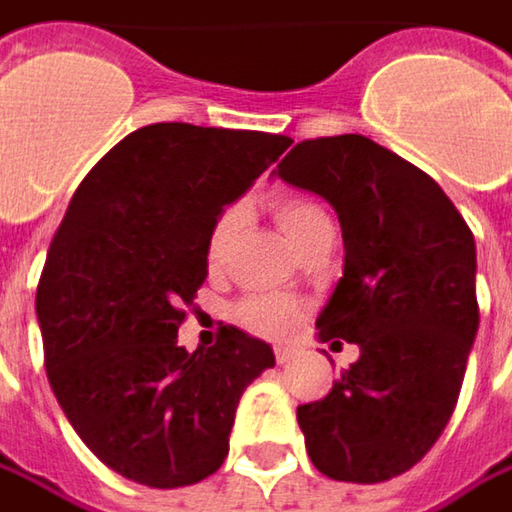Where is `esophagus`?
I'll return each instance as SVG.
<instances>
[{
    "label": "esophagus",
    "mask_w": 512,
    "mask_h": 512,
    "mask_svg": "<svg viewBox=\"0 0 512 512\" xmlns=\"http://www.w3.org/2000/svg\"><path fill=\"white\" fill-rule=\"evenodd\" d=\"M300 355V349L295 344H278L275 346V361L278 364H289V361H295Z\"/></svg>",
    "instance_id": "obj_1"
}]
</instances>
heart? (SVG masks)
Instances as JSON below:
<instances>
[{"instance_id":"1","label":"heart","mask_w":512,"mask_h":512,"mask_svg":"<svg viewBox=\"0 0 512 512\" xmlns=\"http://www.w3.org/2000/svg\"><path fill=\"white\" fill-rule=\"evenodd\" d=\"M272 212L278 217L280 229L292 243H298L303 234L309 232L315 223L326 220V212L315 200H306L298 194H286L272 203ZM243 223V209L240 206H229L223 209L220 217L214 220L212 232H209V243H206V255L212 266H220L226 255L232 252V243ZM237 318L246 323L249 329H255L260 335H286L295 323H298V303L280 295H257V298L243 300L237 306Z\"/></svg>"}]
</instances>
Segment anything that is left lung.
<instances>
[{
    "instance_id": "left-lung-1",
    "label": "left lung",
    "mask_w": 512,
    "mask_h": 512,
    "mask_svg": "<svg viewBox=\"0 0 512 512\" xmlns=\"http://www.w3.org/2000/svg\"><path fill=\"white\" fill-rule=\"evenodd\" d=\"M275 174L338 214L344 278L315 326L361 349L298 407L306 453L335 481L401 476L456 410L478 332L473 232L430 174L361 134L303 140Z\"/></svg>"
}]
</instances>
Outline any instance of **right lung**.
Instances as JSON below:
<instances>
[{
	"instance_id": "add662e5",
	"label": "right lung",
	"mask_w": 512,
	"mask_h": 512,
	"mask_svg": "<svg viewBox=\"0 0 512 512\" xmlns=\"http://www.w3.org/2000/svg\"><path fill=\"white\" fill-rule=\"evenodd\" d=\"M289 143L263 131L145 125L74 191L36 286V321L59 407L114 473L171 490L212 476L229 456L240 395L275 367V352L237 326L186 352L177 329L209 275L214 220Z\"/></svg>"
}]
</instances>
